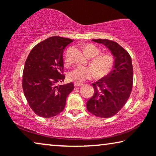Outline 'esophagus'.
<instances>
[{
    "label": "esophagus",
    "mask_w": 156,
    "mask_h": 156,
    "mask_svg": "<svg viewBox=\"0 0 156 156\" xmlns=\"http://www.w3.org/2000/svg\"><path fill=\"white\" fill-rule=\"evenodd\" d=\"M83 84L82 83H77V82H74V86L76 87H81L82 86Z\"/></svg>",
    "instance_id": "esophagus-1"
}]
</instances>
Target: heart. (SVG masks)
Wrapping results in <instances>:
<instances>
[{"mask_svg": "<svg viewBox=\"0 0 156 156\" xmlns=\"http://www.w3.org/2000/svg\"><path fill=\"white\" fill-rule=\"evenodd\" d=\"M85 55L90 60L91 66H78L72 70L68 74L71 81L77 83L84 82L97 76V78H104L108 75L114 69V58L108 54H100L99 48L91 44H87L83 47ZM65 62H68V59H65Z\"/></svg>", "mask_w": 156, "mask_h": 156, "instance_id": "obj_1", "label": "heart"}]
</instances>
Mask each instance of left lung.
<instances>
[{"label": "left lung", "mask_w": 156, "mask_h": 156, "mask_svg": "<svg viewBox=\"0 0 156 156\" xmlns=\"http://www.w3.org/2000/svg\"><path fill=\"white\" fill-rule=\"evenodd\" d=\"M109 49L114 57L111 73L92 84L94 93L88 100L87 108L96 116L109 118L116 114L126 103L133 88V71L129 52L117 42L107 39H94Z\"/></svg>", "instance_id": "left-lung-1"}]
</instances>
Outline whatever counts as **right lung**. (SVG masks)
Returning <instances> with one entry per match:
<instances>
[{"mask_svg":"<svg viewBox=\"0 0 156 156\" xmlns=\"http://www.w3.org/2000/svg\"><path fill=\"white\" fill-rule=\"evenodd\" d=\"M73 42L69 38L53 36L34 47L25 61L23 89L30 107L40 117L50 118L65 108L73 83L57 85L63 74V52Z\"/></svg>","mask_w":156,"mask_h":156,"instance_id":"add662e5","label":"right lung"}]
</instances>
